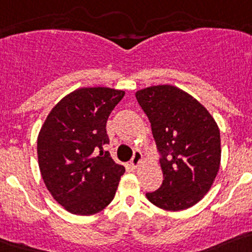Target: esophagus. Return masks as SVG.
Wrapping results in <instances>:
<instances>
[{"instance_id": "obj_1", "label": "esophagus", "mask_w": 252, "mask_h": 252, "mask_svg": "<svg viewBox=\"0 0 252 252\" xmlns=\"http://www.w3.org/2000/svg\"><path fill=\"white\" fill-rule=\"evenodd\" d=\"M142 159H143V156H142V153L139 151L134 153V156H133L132 161H130V165H132L133 168H137L139 165L142 163Z\"/></svg>"}]
</instances>
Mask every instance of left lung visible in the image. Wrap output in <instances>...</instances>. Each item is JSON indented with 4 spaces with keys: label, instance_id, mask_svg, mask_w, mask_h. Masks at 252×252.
Segmentation results:
<instances>
[{
    "label": "left lung",
    "instance_id": "8db88e82",
    "mask_svg": "<svg viewBox=\"0 0 252 252\" xmlns=\"http://www.w3.org/2000/svg\"><path fill=\"white\" fill-rule=\"evenodd\" d=\"M150 119L161 153L163 183L146 196L165 211H184L211 190L220 166V133L211 113L195 97L172 85L135 93Z\"/></svg>",
    "mask_w": 252,
    "mask_h": 252
}]
</instances>
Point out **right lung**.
<instances>
[{"mask_svg":"<svg viewBox=\"0 0 252 252\" xmlns=\"http://www.w3.org/2000/svg\"><path fill=\"white\" fill-rule=\"evenodd\" d=\"M123 90L82 87L65 95L48 114L38 135V163L56 202L77 216H91L114 199L124 166L108 151L106 122Z\"/></svg>","mask_w":252,"mask_h":252,"instance_id":"add662e5","label":"right lung"}]
</instances>
